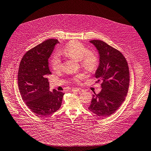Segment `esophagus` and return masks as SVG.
I'll return each mask as SVG.
<instances>
[{
	"mask_svg": "<svg viewBox=\"0 0 151 151\" xmlns=\"http://www.w3.org/2000/svg\"><path fill=\"white\" fill-rule=\"evenodd\" d=\"M74 91L77 92V93H83V92L84 91V89H81V88H76L75 89H74Z\"/></svg>",
	"mask_w": 151,
	"mask_h": 151,
	"instance_id": "34e87169",
	"label": "esophagus"
}]
</instances>
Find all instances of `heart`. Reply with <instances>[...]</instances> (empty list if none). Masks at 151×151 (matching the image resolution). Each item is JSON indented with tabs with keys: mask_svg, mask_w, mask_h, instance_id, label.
I'll use <instances>...</instances> for the list:
<instances>
[{
	"mask_svg": "<svg viewBox=\"0 0 151 151\" xmlns=\"http://www.w3.org/2000/svg\"><path fill=\"white\" fill-rule=\"evenodd\" d=\"M62 54L73 59L80 61L82 67L88 70H94L97 66L98 58L94 52H89L84 45L78 41H71L62 49ZM50 64L54 70L57 71L60 68L61 60L55 54L52 57ZM84 78L83 75H79L75 77V80L79 81Z\"/></svg>",
	"mask_w": 151,
	"mask_h": 151,
	"instance_id": "1",
	"label": "heart"
}]
</instances>
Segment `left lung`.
Returning a JSON list of instances; mask_svg holds the SVG:
<instances>
[{"mask_svg": "<svg viewBox=\"0 0 151 151\" xmlns=\"http://www.w3.org/2000/svg\"><path fill=\"white\" fill-rule=\"evenodd\" d=\"M90 42L96 48L99 63L95 77L102 81V90L93 95L88 107L100 117L109 116L116 112L128 93L129 82V68L126 58L120 51L101 40Z\"/></svg>", "mask_w": 151, "mask_h": 151, "instance_id": "8db88e82", "label": "left lung"}]
</instances>
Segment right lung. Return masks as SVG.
<instances>
[{
    "mask_svg": "<svg viewBox=\"0 0 151 151\" xmlns=\"http://www.w3.org/2000/svg\"><path fill=\"white\" fill-rule=\"evenodd\" d=\"M57 39H48L28 51L21 60L18 73V85L23 102L40 116H47L60 109L64 93L49 91L47 75L51 72L49 58Z\"/></svg>",
    "mask_w": 151,
    "mask_h": 151,
    "instance_id": "obj_1",
    "label": "right lung"
}]
</instances>
